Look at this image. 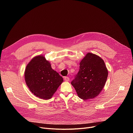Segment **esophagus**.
<instances>
[{"label":"esophagus","mask_w":133,"mask_h":133,"mask_svg":"<svg viewBox=\"0 0 133 133\" xmlns=\"http://www.w3.org/2000/svg\"><path fill=\"white\" fill-rule=\"evenodd\" d=\"M64 80L65 81H69V78L67 76H65V77H64Z\"/></svg>","instance_id":"esophagus-1"}]
</instances>
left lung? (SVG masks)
Listing matches in <instances>:
<instances>
[{"label": "left lung", "instance_id": "1", "mask_svg": "<svg viewBox=\"0 0 133 133\" xmlns=\"http://www.w3.org/2000/svg\"><path fill=\"white\" fill-rule=\"evenodd\" d=\"M107 76L104 61L98 56L88 52L81 62L79 71L71 84L80 98L92 99L102 90Z\"/></svg>", "mask_w": 133, "mask_h": 133}]
</instances>
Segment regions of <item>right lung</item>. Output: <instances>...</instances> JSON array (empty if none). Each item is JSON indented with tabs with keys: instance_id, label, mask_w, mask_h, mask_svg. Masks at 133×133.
Wrapping results in <instances>:
<instances>
[{
	"instance_id": "right-lung-1",
	"label": "right lung",
	"mask_w": 133,
	"mask_h": 133,
	"mask_svg": "<svg viewBox=\"0 0 133 133\" xmlns=\"http://www.w3.org/2000/svg\"><path fill=\"white\" fill-rule=\"evenodd\" d=\"M25 78L32 93L43 99L51 98L63 82L62 77L42 55L35 57L27 65Z\"/></svg>"
}]
</instances>
